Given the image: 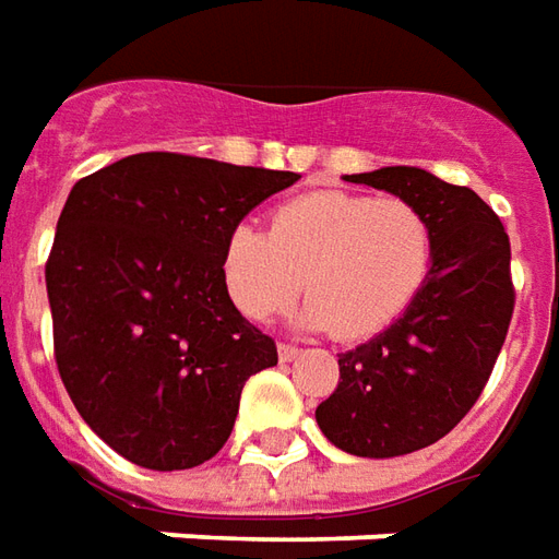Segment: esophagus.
I'll return each mask as SVG.
<instances>
[{
  "label": "esophagus",
  "instance_id": "1",
  "mask_svg": "<svg viewBox=\"0 0 559 559\" xmlns=\"http://www.w3.org/2000/svg\"><path fill=\"white\" fill-rule=\"evenodd\" d=\"M299 354H302V350H299V347H296V345H284V342H281V345H278V357H281V362H290V360H296V357H299Z\"/></svg>",
  "mask_w": 559,
  "mask_h": 559
}]
</instances>
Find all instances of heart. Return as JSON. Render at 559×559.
<instances>
[{"instance_id":"b5f03b06","label":"heart","mask_w":559,"mask_h":559,"mask_svg":"<svg viewBox=\"0 0 559 559\" xmlns=\"http://www.w3.org/2000/svg\"><path fill=\"white\" fill-rule=\"evenodd\" d=\"M432 224L408 199L308 193L281 205L269 233L236 226L221 275L245 318L266 320L306 287L299 323L345 342L378 335L415 302L432 269Z\"/></svg>"}]
</instances>
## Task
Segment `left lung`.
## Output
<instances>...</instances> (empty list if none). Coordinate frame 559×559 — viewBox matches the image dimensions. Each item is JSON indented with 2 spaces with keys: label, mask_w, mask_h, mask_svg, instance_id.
<instances>
[{
  "label": "left lung",
  "mask_w": 559,
  "mask_h": 559,
  "mask_svg": "<svg viewBox=\"0 0 559 559\" xmlns=\"http://www.w3.org/2000/svg\"><path fill=\"white\" fill-rule=\"evenodd\" d=\"M408 199L432 224V269L384 333L338 354V388L318 405L320 432L354 456H402L439 442L493 372L511 311V245L469 187L415 166L345 175Z\"/></svg>",
  "instance_id": "left-lung-1"
}]
</instances>
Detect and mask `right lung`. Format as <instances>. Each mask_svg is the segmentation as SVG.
Returning a JSON list of instances; mask_svg holds the SVG:
<instances>
[{
	"label": "right lung",
	"mask_w": 559,
	"mask_h": 559,
	"mask_svg": "<svg viewBox=\"0 0 559 559\" xmlns=\"http://www.w3.org/2000/svg\"><path fill=\"white\" fill-rule=\"evenodd\" d=\"M296 171L132 154L62 205L48 281L53 357L78 415L135 466L193 469L233 432L278 347L233 306L226 236Z\"/></svg>",
	"instance_id": "1"
}]
</instances>
